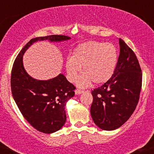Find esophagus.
<instances>
[{
	"label": "esophagus",
	"instance_id": "1",
	"mask_svg": "<svg viewBox=\"0 0 154 154\" xmlns=\"http://www.w3.org/2000/svg\"><path fill=\"white\" fill-rule=\"evenodd\" d=\"M74 92H75L76 95H78V94H82V93L83 92V91H81V90H79V89H77V90H75V91H74Z\"/></svg>",
	"mask_w": 154,
	"mask_h": 154
}]
</instances>
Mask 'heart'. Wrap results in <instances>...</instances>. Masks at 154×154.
<instances>
[{
	"label": "heart",
	"instance_id": "obj_1",
	"mask_svg": "<svg viewBox=\"0 0 154 154\" xmlns=\"http://www.w3.org/2000/svg\"><path fill=\"white\" fill-rule=\"evenodd\" d=\"M118 51L111 43L90 41L74 48L72 56L66 61V69L69 80L75 82L78 79L82 67L84 75L78 85L85 87L91 81L100 85L112 77L118 62Z\"/></svg>",
	"mask_w": 154,
	"mask_h": 154
}]
</instances>
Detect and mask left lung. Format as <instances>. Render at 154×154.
<instances>
[{
  "instance_id": "obj_1",
  "label": "left lung",
  "mask_w": 154,
  "mask_h": 154,
  "mask_svg": "<svg viewBox=\"0 0 154 154\" xmlns=\"http://www.w3.org/2000/svg\"><path fill=\"white\" fill-rule=\"evenodd\" d=\"M120 54L112 76L92 91L91 115L98 127L115 130L131 117L139 102L141 69L134 52L119 38Z\"/></svg>"
}]
</instances>
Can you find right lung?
Listing matches in <instances>:
<instances>
[{"label":"right lung","instance_id":"obj_1","mask_svg":"<svg viewBox=\"0 0 154 154\" xmlns=\"http://www.w3.org/2000/svg\"><path fill=\"white\" fill-rule=\"evenodd\" d=\"M70 38L63 35L32 38L22 49L13 64L11 76L13 98L27 121L36 130L45 134L58 131L65 124L66 104L74 96L76 88L63 74L47 80L31 77L23 66V54L36 42L48 40L58 42Z\"/></svg>","mask_w":154,"mask_h":154}]
</instances>
